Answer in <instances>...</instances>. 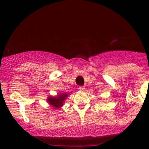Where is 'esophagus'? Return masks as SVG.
<instances>
[{
  "instance_id": "34e87169",
  "label": "esophagus",
  "mask_w": 149,
  "mask_h": 149,
  "mask_svg": "<svg viewBox=\"0 0 149 149\" xmlns=\"http://www.w3.org/2000/svg\"><path fill=\"white\" fill-rule=\"evenodd\" d=\"M79 88L80 91H84V90H85V87L84 86H79Z\"/></svg>"
}]
</instances>
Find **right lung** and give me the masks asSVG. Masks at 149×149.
Wrapping results in <instances>:
<instances>
[{
    "instance_id": "obj_1",
    "label": "right lung",
    "mask_w": 149,
    "mask_h": 149,
    "mask_svg": "<svg viewBox=\"0 0 149 149\" xmlns=\"http://www.w3.org/2000/svg\"><path fill=\"white\" fill-rule=\"evenodd\" d=\"M68 97V93H61L56 96H49L47 98V102L50 106L53 107L55 109H60L64 105V102Z\"/></svg>"
}]
</instances>
